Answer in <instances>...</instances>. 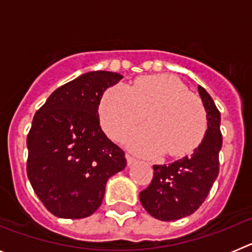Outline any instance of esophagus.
<instances>
[{
  "label": "esophagus",
  "instance_id": "obj_1",
  "mask_svg": "<svg viewBox=\"0 0 252 252\" xmlns=\"http://www.w3.org/2000/svg\"><path fill=\"white\" fill-rule=\"evenodd\" d=\"M126 160H127V165L131 166V165H135L137 162V160L135 159V158H132L131 155H126Z\"/></svg>",
  "mask_w": 252,
  "mask_h": 252
}]
</instances>
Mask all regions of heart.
<instances>
[{"label":"heart","instance_id":"heart-1","mask_svg":"<svg viewBox=\"0 0 252 252\" xmlns=\"http://www.w3.org/2000/svg\"><path fill=\"white\" fill-rule=\"evenodd\" d=\"M148 125L133 130L125 144L142 157H184L201 144L208 127L207 112L197 95L171 74L149 75L132 86L119 83L102 95L101 126L113 140H121L145 117Z\"/></svg>","mask_w":252,"mask_h":252}]
</instances>
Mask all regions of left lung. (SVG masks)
Segmentation results:
<instances>
[{"instance_id":"8db88e82","label":"left lung","mask_w":252,"mask_h":252,"mask_svg":"<svg viewBox=\"0 0 252 252\" xmlns=\"http://www.w3.org/2000/svg\"><path fill=\"white\" fill-rule=\"evenodd\" d=\"M198 92L208 120L203 140L190 155L168 165H154L151 183L140 192L142 207L160 221H177L194 213L207 198L220 171L221 113L203 87L198 86Z\"/></svg>"}]
</instances>
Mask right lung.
<instances>
[{
    "label": "right lung",
    "instance_id": "obj_1",
    "mask_svg": "<svg viewBox=\"0 0 252 252\" xmlns=\"http://www.w3.org/2000/svg\"><path fill=\"white\" fill-rule=\"evenodd\" d=\"M97 70L59 87L35 113L26 145L28 177L49 212L86 218L101 206L107 180L124 170L122 149L99 126L104 91L122 79Z\"/></svg>",
    "mask_w": 252,
    "mask_h": 252
}]
</instances>
